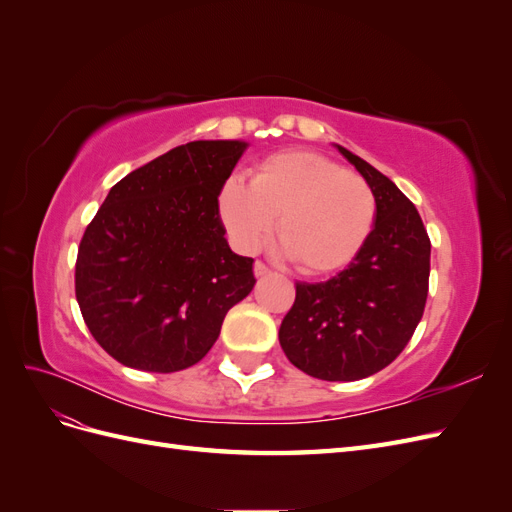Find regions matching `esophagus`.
I'll return each mask as SVG.
<instances>
[{"label":"esophagus","mask_w":512,"mask_h":512,"mask_svg":"<svg viewBox=\"0 0 512 512\" xmlns=\"http://www.w3.org/2000/svg\"><path fill=\"white\" fill-rule=\"evenodd\" d=\"M254 275L256 277H265V275H271V269L265 265V262H256V265H254Z\"/></svg>","instance_id":"esophagus-1"}]
</instances>
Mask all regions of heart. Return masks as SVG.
<instances>
[{"instance_id": "heart-1", "label": "heart", "mask_w": 512, "mask_h": 512, "mask_svg": "<svg viewBox=\"0 0 512 512\" xmlns=\"http://www.w3.org/2000/svg\"><path fill=\"white\" fill-rule=\"evenodd\" d=\"M222 222L243 252H256L275 224L277 241L305 275H331L359 256L376 222L363 177L312 151H282L260 162L250 185L230 179Z\"/></svg>"}]
</instances>
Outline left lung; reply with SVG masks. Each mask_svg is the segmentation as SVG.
I'll list each match as a JSON object with an SVG mask.
<instances>
[{"label": "left lung", "mask_w": 512, "mask_h": 512, "mask_svg": "<svg viewBox=\"0 0 512 512\" xmlns=\"http://www.w3.org/2000/svg\"><path fill=\"white\" fill-rule=\"evenodd\" d=\"M376 198V224L363 250L327 282H297L280 327L288 361L329 382L367 378L391 365L423 318L431 243L416 207L397 185L339 147Z\"/></svg>", "instance_id": "1"}]
</instances>
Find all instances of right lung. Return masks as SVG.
<instances>
[{
	"mask_svg": "<svg viewBox=\"0 0 512 512\" xmlns=\"http://www.w3.org/2000/svg\"><path fill=\"white\" fill-rule=\"evenodd\" d=\"M243 141H194L115 183L85 228L74 271L83 320L121 365L170 374L211 350L252 292L254 258L224 239L218 196Z\"/></svg>",
	"mask_w": 512,
	"mask_h": 512,
	"instance_id": "add662e5",
	"label": "right lung"
}]
</instances>
